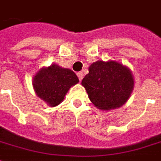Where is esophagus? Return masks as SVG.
<instances>
[{
  "label": "esophagus",
  "mask_w": 161,
  "mask_h": 161,
  "mask_svg": "<svg viewBox=\"0 0 161 161\" xmlns=\"http://www.w3.org/2000/svg\"><path fill=\"white\" fill-rule=\"evenodd\" d=\"M77 77H78V78H79V80H82L83 79V77H84V74H83V72L82 71H79V72H77Z\"/></svg>",
  "instance_id": "1"
}]
</instances>
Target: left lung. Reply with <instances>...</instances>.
<instances>
[{"mask_svg":"<svg viewBox=\"0 0 161 161\" xmlns=\"http://www.w3.org/2000/svg\"><path fill=\"white\" fill-rule=\"evenodd\" d=\"M82 85L97 108L111 110L128 101L135 81L127 66L113 60H98L89 67V73L83 78Z\"/></svg>","mask_w":161,"mask_h":161,"instance_id":"left-lung-1","label":"left lung"}]
</instances>
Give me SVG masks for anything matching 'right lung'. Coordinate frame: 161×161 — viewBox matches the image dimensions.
I'll return each instance as SVG.
<instances>
[{
    "mask_svg": "<svg viewBox=\"0 0 161 161\" xmlns=\"http://www.w3.org/2000/svg\"><path fill=\"white\" fill-rule=\"evenodd\" d=\"M79 82L73 71L56 64L41 68L33 77L35 93L51 107L61 103L71 86Z\"/></svg>",
    "mask_w": 161,
    "mask_h": 161,
    "instance_id": "add662e5",
    "label": "right lung"
}]
</instances>
